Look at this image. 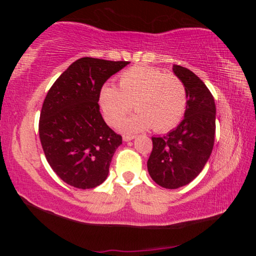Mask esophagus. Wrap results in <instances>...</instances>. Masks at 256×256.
I'll list each match as a JSON object with an SVG mask.
<instances>
[{
    "mask_svg": "<svg viewBox=\"0 0 256 256\" xmlns=\"http://www.w3.org/2000/svg\"><path fill=\"white\" fill-rule=\"evenodd\" d=\"M134 138H136V136H133V134H126V136H123V140L125 142H128V141L133 140Z\"/></svg>",
    "mask_w": 256,
    "mask_h": 256,
    "instance_id": "esophagus-1",
    "label": "esophagus"
}]
</instances>
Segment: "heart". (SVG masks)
<instances>
[{
    "instance_id": "1",
    "label": "heart",
    "mask_w": 256,
    "mask_h": 256,
    "mask_svg": "<svg viewBox=\"0 0 256 256\" xmlns=\"http://www.w3.org/2000/svg\"><path fill=\"white\" fill-rule=\"evenodd\" d=\"M99 105L108 124L116 126L131 110L138 112L122 124L125 132L154 126L157 132L174 128L188 105L185 86L178 76L148 66H133L118 78V89L105 84L99 92Z\"/></svg>"
}]
</instances>
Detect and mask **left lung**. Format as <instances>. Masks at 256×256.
<instances>
[{"mask_svg":"<svg viewBox=\"0 0 256 256\" xmlns=\"http://www.w3.org/2000/svg\"><path fill=\"white\" fill-rule=\"evenodd\" d=\"M188 96L184 120L166 136H152L146 162L149 175L164 188L188 185L202 172L214 149L216 104L210 90L198 76L180 66H172Z\"/></svg>","mask_w":256,"mask_h":256,"instance_id":"1","label":"left lung"}]
</instances>
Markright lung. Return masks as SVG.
Returning a JSON list of instances; mask_svg holds the SVG:
<instances>
[{
  "label": "right lung",
  "mask_w": 256,
  "mask_h": 256,
  "mask_svg": "<svg viewBox=\"0 0 256 256\" xmlns=\"http://www.w3.org/2000/svg\"><path fill=\"white\" fill-rule=\"evenodd\" d=\"M128 63L79 58L47 92L40 118L42 146L52 170L73 188H94L107 178L122 136L104 120L99 92Z\"/></svg>",
  "instance_id": "add662e5"
}]
</instances>
